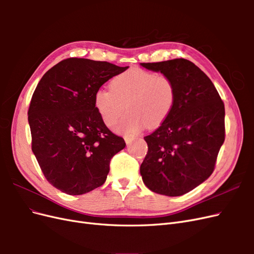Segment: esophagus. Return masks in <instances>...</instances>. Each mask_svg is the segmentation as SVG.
Segmentation results:
<instances>
[{"mask_svg": "<svg viewBox=\"0 0 254 254\" xmlns=\"http://www.w3.org/2000/svg\"><path fill=\"white\" fill-rule=\"evenodd\" d=\"M134 139H136L135 135H129V134H125V135H124V140H125V142H126L127 144H129L130 142L133 141Z\"/></svg>", "mask_w": 254, "mask_h": 254, "instance_id": "esophagus-1", "label": "esophagus"}]
</instances>
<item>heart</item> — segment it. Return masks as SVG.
<instances>
[{
    "label": "heart",
    "mask_w": 254,
    "mask_h": 254,
    "mask_svg": "<svg viewBox=\"0 0 254 254\" xmlns=\"http://www.w3.org/2000/svg\"><path fill=\"white\" fill-rule=\"evenodd\" d=\"M176 98V87L168 76L133 66L113 77L110 89H97L93 103L109 127L118 124L127 107L129 113L121 127L135 133L145 125L156 128L162 124L172 113Z\"/></svg>",
    "instance_id": "heart-1"
}]
</instances>
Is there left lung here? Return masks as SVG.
<instances>
[{"mask_svg": "<svg viewBox=\"0 0 254 254\" xmlns=\"http://www.w3.org/2000/svg\"><path fill=\"white\" fill-rule=\"evenodd\" d=\"M141 65L168 76L177 93L170 117L144 136L148 151L140 167L142 179L157 194L181 196L214 171L225 141V105L211 79L190 60Z\"/></svg>", "mask_w": 254, "mask_h": 254, "instance_id": "8db88e82", "label": "left lung"}]
</instances>
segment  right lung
Segmentation results:
<instances>
[{
	"mask_svg": "<svg viewBox=\"0 0 254 254\" xmlns=\"http://www.w3.org/2000/svg\"><path fill=\"white\" fill-rule=\"evenodd\" d=\"M107 61L67 58L43 75L28 109L32 150L47 180L67 195L103 186L126 143L105 125L93 95L126 71Z\"/></svg>",
	"mask_w": 254,
	"mask_h": 254,
	"instance_id": "obj_1",
	"label": "right lung"
}]
</instances>
